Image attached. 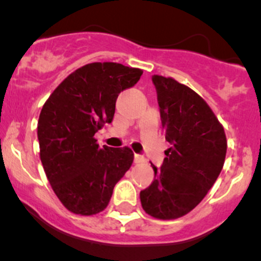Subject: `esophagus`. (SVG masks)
Masks as SVG:
<instances>
[{"label": "esophagus", "mask_w": 261, "mask_h": 261, "mask_svg": "<svg viewBox=\"0 0 261 261\" xmlns=\"http://www.w3.org/2000/svg\"><path fill=\"white\" fill-rule=\"evenodd\" d=\"M146 162V158L141 154H136L134 155V163H144Z\"/></svg>", "instance_id": "1"}]
</instances>
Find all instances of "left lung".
I'll use <instances>...</instances> for the list:
<instances>
[{"label":"left lung","mask_w":261,"mask_h":261,"mask_svg":"<svg viewBox=\"0 0 261 261\" xmlns=\"http://www.w3.org/2000/svg\"><path fill=\"white\" fill-rule=\"evenodd\" d=\"M166 141L163 165L149 187L141 191L143 210L160 220L192 211L207 195L224 167L227 141L224 127L205 100L172 77L153 75Z\"/></svg>","instance_id":"obj_1"}]
</instances>
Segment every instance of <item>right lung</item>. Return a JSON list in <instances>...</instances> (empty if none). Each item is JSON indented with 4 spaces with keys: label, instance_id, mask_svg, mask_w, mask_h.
I'll use <instances>...</instances> for the list:
<instances>
[{
    "label": "right lung",
    "instance_id": "add662e5",
    "mask_svg": "<svg viewBox=\"0 0 261 261\" xmlns=\"http://www.w3.org/2000/svg\"><path fill=\"white\" fill-rule=\"evenodd\" d=\"M142 74L118 63L87 64L63 80L42 107L40 158L54 192L72 214L103 211L133 163L130 148H100L94 134L112 123L119 93L137 84Z\"/></svg>",
    "mask_w": 261,
    "mask_h": 261
}]
</instances>
